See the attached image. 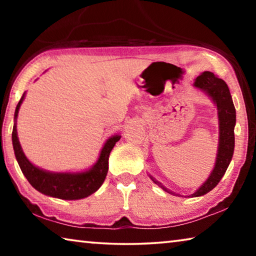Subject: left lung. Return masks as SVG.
<instances>
[{
  "instance_id": "left-lung-1",
  "label": "left lung",
  "mask_w": 256,
  "mask_h": 256,
  "mask_svg": "<svg viewBox=\"0 0 256 256\" xmlns=\"http://www.w3.org/2000/svg\"><path fill=\"white\" fill-rule=\"evenodd\" d=\"M193 86H196V89H200L203 92L206 94L216 106L219 122V142L214 170H212L211 174L208 177L204 183L193 194L188 196V198L204 196L208 192H210L211 190H214L218 185L220 180L222 178L229 164L232 162L234 154V148H235V134H234V128H235L236 125L235 106H234L232 94L230 92H229L226 82L222 79L216 78L212 72L204 71L196 78L193 84ZM150 178L152 180L154 184H157L159 188H162L164 192L170 193L172 196H183L172 192L167 188H164L160 182L156 180L152 176H150Z\"/></svg>"
}]
</instances>
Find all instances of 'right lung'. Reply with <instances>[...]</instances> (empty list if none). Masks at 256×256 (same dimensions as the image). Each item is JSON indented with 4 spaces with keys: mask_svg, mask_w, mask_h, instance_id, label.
<instances>
[{
    "mask_svg": "<svg viewBox=\"0 0 256 256\" xmlns=\"http://www.w3.org/2000/svg\"><path fill=\"white\" fill-rule=\"evenodd\" d=\"M24 97L26 92L22 94L16 107L14 125V131H12V144H14L16 159L26 178L38 192L45 194L47 196L60 198V200H80V198L92 196L100 188L106 178L108 172V158H110V151L114 148L116 142L120 141V134L107 138L98 160L89 170L76 172H56L45 170L29 162L19 142L18 132H16V118H18L20 106Z\"/></svg>",
    "mask_w": 256,
    "mask_h": 256,
    "instance_id": "right-lung-1",
    "label": "right lung"
}]
</instances>
